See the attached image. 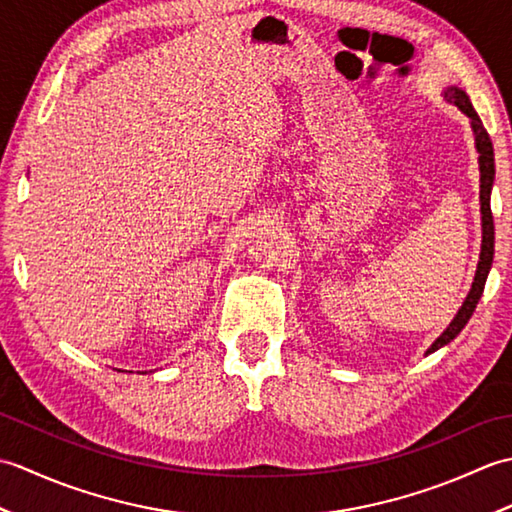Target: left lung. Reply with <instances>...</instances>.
<instances>
[{"label": "left lung", "instance_id": "obj_1", "mask_svg": "<svg viewBox=\"0 0 512 512\" xmlns=\"http://www.w3.org/2000/svg\"><path fill=\"white\" fill-rule=\"evenodd\" d=\"M444 99L449 103H453L458 107L460 112H464L466 116L471 118V127H473V136H475V149L480 158V211H482V253H480V262H477V270H475V279H473V286L471 292L466 295L462 308L455 314V319L449 323V328L444 330L433 345L427 350V354L440 350L447 343H451L455 336L462 332V328L466 323H469L471 314L475 312L477 301H480L482 292H484V284H486V277H488V270L493 266V253H495V224H493V213H491V189H493V180H495V154H493V143H491V136L484 129L480 116L473 110V105L469 101V96H466L464 90L451 88L444 90Z\"/></svg>", "mask_w": 512, "mask_h": 512}]
</instances>
